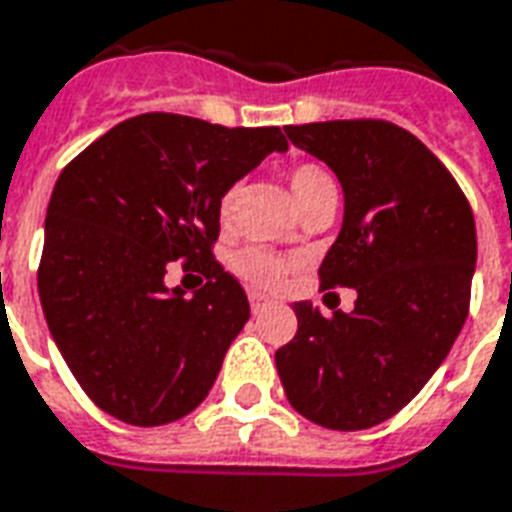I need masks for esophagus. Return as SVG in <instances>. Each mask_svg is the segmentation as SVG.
Masks as SVG:
<instances>
[{
  "label": "esophagus",
  "mask_w": 512,
  "mask_h": 512,
  "mask_svg": "<svg viewBox=\"0 0 512 512\" xmlns=\"http://www.w3.org/2000/svg\"><path fill=\"white\" fill-rule=\"evenodd\" d=\"M249 306H252V314H260V312H266L268 306H271V301H268V298H263V295L252 293L249 295Z\"/></svg>",
  "instance_id": "esophagus-1"
}]
</instances>
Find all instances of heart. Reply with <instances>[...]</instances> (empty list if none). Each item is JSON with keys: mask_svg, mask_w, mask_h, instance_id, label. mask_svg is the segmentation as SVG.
I'll return each mask as SVG.
<instances>
[{"mask_svg": "<svg viewBox=\"0 0 512 512\" xmlns=\"http://www.w3.org/2000/svg\"><path fill=\"white\" fill-rule=\"evenodd\" d=\"M290 192H293L298 208H306L314 200H320L323 195H331L336 192V184H333L331 173L314 162H304V165H295L290 170ZM233 200H236V189H227L225 195L219 198V219L227 222L230 219V211H233ZM236 271L244 276L246 282H252L257 287H276L285 274L290 271V260L274 255L268 249H260V246H249L244 252H238L236 257Z\"/></svg>", "mask_w": 512, "mask_h": 512, "instance_id": "1", "label": "heart"}]
</instances>
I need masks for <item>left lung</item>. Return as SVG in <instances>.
I'll return each instance as SVG.
<instances>
[{
    "mask_svg": "<svg viewBox=\"0 0 512 512\" xmlns=\"http://www.w3.org/2000/svg\"><path fill=\"white\" fill-rule=\"evenodd\" d=\"M287 138L336 173L342 233L320 287H355V309L293 306L276 350L295 412L333 431L372 429L407 407L448 358L469 314L475 217L450 170L412 132L382 119L290 124Z\"/></svg>",
    "mask_w": 512,
    "mask_h": 512,
    "instance_id": "1",
    "label": "left lung"
}]
</instances>
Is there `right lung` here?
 <instances>
[{"mask_svg":"<svg viewBox=\"0 0 512 512\" xmlns=\"http://www.w3.org/2000/svg\"><path fill=\"white\" fill-rule=\"evenodd\" d=\"M285 149L279 127L140 113L62 170L37 290L64 363L102 412L162 426L206 399L249 320L244 287L211 255L219 198ZM173 259L207 276L192 299L164 287Z\"/></svg>","mask_w":512,"mask_h":512,"instance_id":"add662e5","label":"right lung"}]
</instances>
